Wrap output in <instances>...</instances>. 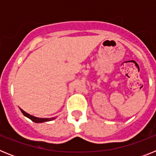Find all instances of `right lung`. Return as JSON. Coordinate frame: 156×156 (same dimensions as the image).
Instances as JSON below:
<instances>
[{
	"instance_id": "obj_1",
	"label": "right lung",
	"mask_w": 156,
	"mask_h": 156,
	"mask_svg": "<svg viewBox=\"0 0 156 156\" xmlns=\"http://www.w3.org/2000/svg\"><path fill=\"white\" fill-rule=\"evenodd\" d=\"M21 112H23V114L25 115V116L28 117L29 119H31L32 121H34V122H46V121H51L52 120V119H55V118H51V119H46V118H37V117H35L34 116V115H30V114L27 113V112L23 111V109H21Z\"/></svg>"
}]
</instances>
